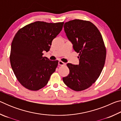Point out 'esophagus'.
I'll use <instances>...</instances> for the list:
<instances>
[{"instance_id":"obj_1","label":"esophagus","mask_w":121,"mask_h":121,"mask_svg":"<svg viewBox=\"0 0 121 121\" xmlns=\"http://www.w3.org/2000/svg\"><path fill=\"white\" fill-rule=\"evenodd\" d=\"M58 64H59V65H65V62H62V61H59Z\"/></svg>"}]
</instances>
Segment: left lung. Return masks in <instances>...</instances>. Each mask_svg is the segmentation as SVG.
Wrapping results in <instances>:
<instances>
[{"label": "left lung", "mask_w": 121, "mask_h": 121, "mask_svg": "<svg viewBox=\"0 0 121 121\" xmlns=\"http://www.w3.org/2000/svg\"><path fill=\"white\" fill-rule=\"evenodd\" d=\"M64 30L75 52L79 65L67 63L69 73L63 77L67 86L75 91L87 89L97 80L103 69L106 49L99 30L92 22L78 19L65 22Z\"/></svg>", "instance_id": "1"}]
</instances>
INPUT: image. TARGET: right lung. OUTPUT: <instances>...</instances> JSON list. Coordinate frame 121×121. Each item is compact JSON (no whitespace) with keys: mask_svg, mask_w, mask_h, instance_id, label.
Instances as JSON below:
<instances>
[{"mask_svg":"<svg viewBox=\"0 0 121 121\" xmlns=\"http://www.w3.org/2000/svg\"><path fill=\"white\" fill-rule=\"evenodd\" d=\"M64 22L36 21L19 30L13 39L10 62L20 83L29 90L44 87L56 71L58 60L43 56L50 50L52 42L62 30Z\"/></svg>","mask_w":121,"mask_h":121,"instance_id":"add662e5","label":"right lung"}]
</instances>
